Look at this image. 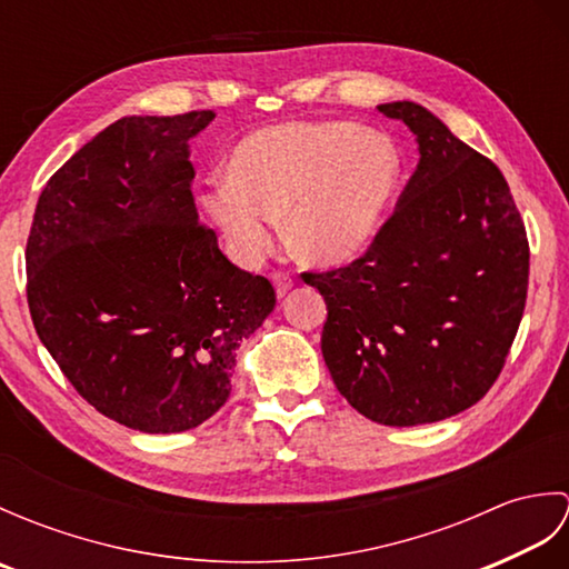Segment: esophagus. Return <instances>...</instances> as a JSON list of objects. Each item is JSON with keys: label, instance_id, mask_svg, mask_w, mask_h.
<instances>
[{"label": "esophagus", "instance_id": "esophagus-1", "mask_svg": "<svg viewBox=\"0 0 569 569\" xmlns=\"http://www.w3.org/2000/svg\"><path fill=\"white\" fill-rule=\"evenodd\" d=\"M271 281H273V286H276L278 298H283V296L293 288V278L288 276L286 271H273V273H271Z\"/></svg>", "mask_w": 569, "mask_h": 569}]
</instances>
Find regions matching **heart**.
<instances>
[{
    "label": "heart",
    "instance_id": "heart-1",
    "mask_svg": "<svg viewBox=\"0 0 569 569\" xmlns=\"http://www.w3.org/2000/svg\"><path fill=\"white\" fill-rule=\"evenodd\" d=\"M403 153L386 131L345 119L286 122L237 143L227 178L200 204L239 253L271 244L276 217L312 263L342 266L377 239L403 183Z\"/></svg>",
    "mask_w": 569,
    "mask_h": 569
}]
</instances>
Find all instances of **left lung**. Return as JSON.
<instances>
[{"instance_id": "left-lung-1", "label": "left lung", "mask_w": 569, "mask_h": 569, "mask_svg": "<svg viewBox=\"0 0 569 569\" xmlns=\"http://www.w3.org/2000/svg\"><path fill=\"white\" fill-rule=\"evenodd\" d=\"M420 161L371 247L303 273L328 303L322 357L349 406L422 426L487 396L528 296V237L503 173L416 102L379 104Z\"/></svg>"}]
</instances>
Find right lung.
I'll list each match as a JSON object with an SVG mask.
<instances>
[{"label":"right lung","instance_id":"obj_1","mask_svg":"<svg viewBox=\"0 0 569 569\" xmlns=\"http://www.w3.org/2000/svg\"><path fill=\"white\" fill-rule=\"evenodd\" d=\"M212 119H117L48 180L27 241L36 335L84 401L139 432L212 418L276 306L198 220L190 139Z\"/></svg>","mask_w":569,"mask_h":569}]
</instances>
